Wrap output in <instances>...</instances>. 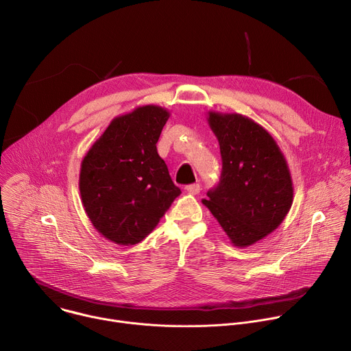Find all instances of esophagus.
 <instances>
[{"label":"esophagus","instance_id":"obj_1","mask_svg":"<svg viewBox=\"0 0 351 351\" xmlns=\"http://www.w3.org/2000/svg\"><path fill=\"white\" fill-rule=\"evenodd\" d=\"M184 189H186L189 193H191V194H198V193H199V190H202V187H199V184H198V183L189 184V186H186Z\"/></svg>","mask_w":351,"mask_h":351}]
</instances>
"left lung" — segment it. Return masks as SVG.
Masks as SVG:
<instances>
[{"label":"left lung","instance_id":"8db88e82","mask_svg":"<svg viewBox=\"0 0 351 351\" xmlns=\"http://www.w3.org/2000/svg\"><path fill=\"white\" fill-rule=\"evenodd\" d=\"M222 157L219 183L203 204L233 245L247 247L274 232L293 203L287 162L274 137L240 114L208 112Z\"/></svg>","mask_w":351,"mask_h":351}]
</instances>
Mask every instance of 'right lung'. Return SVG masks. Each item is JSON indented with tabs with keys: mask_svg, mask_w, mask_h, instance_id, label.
I'll list each match as a JSON object with an SVG mask.
<instances>
[{
	"mask_svg": "<svg viewBox=\"0 0 351 351\" xmlns=\"http://www.w3.org/2000/svg\"><path fill=\"white\" fill-rule=\"evenodd\" d=\"M169 112L144 106L115 118L82 161L79 189L93 226L133 245L153 232L180 194L157 153Z\"/></svg>",
	"mask_w": 351,
	"mask_h": 351,
	"instance_id": "add662e5",
	"label": "right lung"
}]
</instances>
